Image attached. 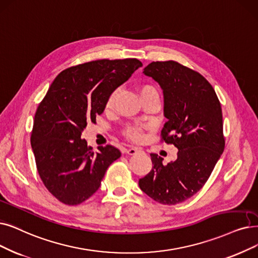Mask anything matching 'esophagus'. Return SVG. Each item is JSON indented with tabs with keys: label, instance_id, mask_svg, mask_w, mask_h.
Segmentation results:
<instances>
[{
	"label": "esophagus",
	"instance_id": "obj_1",
	"mask_svg": "<svg viewBox=\"0 0 258 258\" xmlns=\"http://www.w3.org/2000/svg\"><path fill=\"white\" fill-rule=\"evenodd\" d=\"M144 152L142 149L140 148H136V147H131L127 150V153L130 154V156H135V154H138V153H142Z\"/></svg>",
	"mask_w": 258,
	"mask_h": 258
}]
</instances>
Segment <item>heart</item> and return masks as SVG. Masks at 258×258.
<instances>
[{
  "mask_svg": "<svg viewBox=\"0 0 258 258\" xmlns=\"http://www.w3.org/2000/svg\"><path fill=\"white\" fill-rule=\"evenodd\" d=\"M139 93L141 96H144V95H158V91L157 89L154 88L153 86L151 85H143L139 88ZM116 94H117V91H113L111 92V93L109 94L107 100H106V109L109 110L112 108L113 104H114V100H115V97H116ZM125 136L131 140V141H135V142H140L142 139H143V128L140 127V126H130L128 128H126L125 130Z\"/></svg>",
  "mask_w": 258,
  "mask_h": 258,
  "instance_id": "heart-1",
  "label": "heart"
}]
</instances>
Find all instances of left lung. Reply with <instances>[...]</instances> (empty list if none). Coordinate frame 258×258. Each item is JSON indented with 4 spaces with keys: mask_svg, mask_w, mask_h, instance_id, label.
Wrapping results in <instances>:
<instances>
[{
    "mask_svg": "<svg viewBox=\"0 0 258 258\" xmlns=\"http://www.w3.org/2000/svg\"><path fill=\"white\" fill-rule=\"evenodd\" d=\"M163 90L162 141L178 148L167 165L151 153L152 169L140 179V188L151 199L174 205L198 192L224 150L222 110L210 82L198 72L176 61H157L144 69Z\"/></svg>",
    "mask_w": 258,
    "mask_h": 258,
    "instance_id": "1",
    "label": "left lung"
}]
</instances>
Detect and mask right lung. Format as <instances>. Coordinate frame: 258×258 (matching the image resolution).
I'll list each match as a JSON object with an SVG mask.
<instances>
[{"instance_id": "obj_1", "label": "right lung", "mask_w": 258, "mask_h": 258, "mask_svg": "<svg viewBox=\"0 0 258 258\" xmlns=\"http://www.w3.org/2000/svg\"><path fill=\"white\" fill-rule=\"evenodd\" d=\"M142 66L140 60L128 58L71 67L55 78L40 102L30 144L41 180L60 202L77 205L89 199L120 157L111 145L93 152L81 132L104 112L111 92Z\"/></svg>"}]
</instances>
